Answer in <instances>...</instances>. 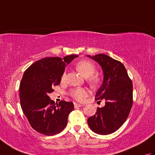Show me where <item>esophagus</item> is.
I'll return each mask as SVG.
<instances>
[{"label":"esophagus","instance_id":"1","mask_svg":"<svg viewBox=\"0 0 155 155\" xmlns=\"http://www.w3.org/2000/svg\"><path fill=\"white\" fill-rule=\"evenodd\" d=\"M74 107H75V108L83 107V104H79V103H74Z\"/></svg>","mask_w":155,"mask_h":155}]
</instances>
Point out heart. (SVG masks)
Wrapping results in <instances>:
<instances>
[{
  "label": "heart",
  "mask_w": 155,
  "mask_h": 155,
  "mask_svg": "<svg viewBox=\"0 0 155 155\" xmlns=\"http://www.w3.org/2000/svg\"><path fill=\"white\" fill-rule=\"evenodd\" d=\"M76 69L84 77L88 78V82L93 86H97L100 83V77L97 75H93L95 72V66L92 62L87 60H82L76 65ZM66 74L64 73L62 76V80H64ZM70 94L77 101H83L88 96V91L84 88H77L71 90Z\"/></svg>",
  "instance_id": "heart-1"
}]
</instances>
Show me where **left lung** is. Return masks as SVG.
<instances>
[{"instance_id":"left-lung-1","label":"left lung","mask_w":155,"mask_h":155,"mask_svg":"<svg viewBox=\"0 0 155 155\" xmlns=\"http://www.w3.org/2000/svg\"><path fill=\"white\" fill-rule=\"evenodd\" d=\"M98 62L103 72V81L95 98L105 101L87 123L94 133L107 135L117 130L129 114L133 105V84L126 68L120 61L104 54L87 55Z\"/></svg>"}]
</instances>
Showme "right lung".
<instances>
[{"label":"right lung","instance_id":"1","mask_svg":"<svg viewBox=\"0 0 155 155\" xmlns=\"http://www.w3.org/2000/svg\"><path fill=\"white\" fill-rule=\"evenodd\" d=\"M78 55L47 57L36 61L24 72L20 84L19 95L23 113L33 129L47 136L64 129L68 116L74 109L72 102L61 101L54 103L49 93L58 85L65 67Z\"/></svg>","mask_w":155,"mask_h":155}]
</instances>
